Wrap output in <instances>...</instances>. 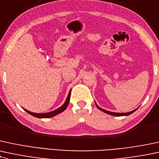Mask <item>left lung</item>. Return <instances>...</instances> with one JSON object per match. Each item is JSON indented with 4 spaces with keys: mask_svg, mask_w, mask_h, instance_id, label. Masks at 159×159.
I'll return each mask as SVG.
<instances>
[{
    "mask_svg": "<svg viewBox=\"0 0 159 159\" xmlns=\"http://www.w3.org/2000/svg\"><path fill=\"white\" fill-rule=\"evenodd\" d=\"M96 106H97V107H98L100 110L103 111V112H106V113H107V114H109V115H111V116H129V115L132 114V113H133V112H134L135 111L137 110V109H136V110H134L131 111V112H122V113H119V112H110V111H107V110H104V109H101V107H98V105H97V104H96Z\"/></svg>",
    "mask_w": 159,
    "mask_h": 159,
    "instance_id": "obj_1",
    "label": "left lung"
}]
</instances>
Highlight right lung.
Masks as SVG:
<instances>
[{
	"label": "right lung",
	"mask_w": 159,
	"mask_h": 159,
	"mask_svg": "<svg viewBox=\"0 0 159 159\" xmlns=\"http://www.w3.org/2000/svg\"><path fill=\"white\" fill-rule=\"evenodd\" d=\"M70 93H71V90H70V93H69L68 96H67V98H66V101H65V103L64 104V105H62V106H61V107H59L58 109H57V110H55L54 111H52V112H47V113H35V112H30V111L26 110V109H24V110L26 111V112H27L29 114L32 115V116H35V117H36V118H48L53 117V116H56V115H58L59 113H61V112H64V111L66 110V107H67L68 104H69V102H70Z\"/></svg>",
	"instance_id": "obj_1"
}]
</instances>
